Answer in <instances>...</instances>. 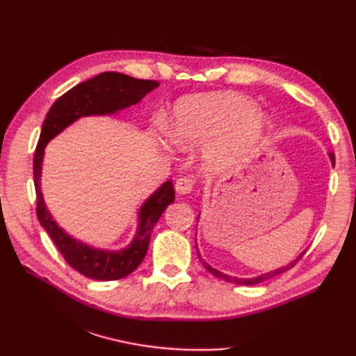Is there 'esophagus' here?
I'll use <instances>...</instances> for the list:
<instances>
[{"mask_svg":"<svg viewBox=\"0 0 356 356\" xmlns=\"http://www.w3.org/2000/svg\"><path fill=\"white\" fill-rule=\"evenodd\" d=\"M176 193L180 195H185V194H190L193 190V180L188 179V177H182V179H177L176 180Z\"/></svg>","mask_w":356,"mask_h":356,"instance_id":"34e87169","label":"esophagus"}]
</instances>
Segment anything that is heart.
Masks as SVG:
<instances>
[{
	"label": "heart",
	"mask_w": 356,
	"mask_h": 356,
	"mask_svg": "<svg viewBox=\"0 0 356 356\" xmlns=\"http://www.w3.org/2000/svg\"><path fill=\"white\" fill-rule=\"evenodd\" d=\"M268 128V118L255 108V102L240 93H211L188 96L177 101L171 111L170 130L159 143L184 151H203L207 170L223 174L243 162Z\"/></svg>",
	"instance_id": "obj_1"
}]
</instances>
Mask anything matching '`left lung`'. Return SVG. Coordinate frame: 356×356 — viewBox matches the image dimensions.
I'll list each match as a JSON object with an SVG mask.
<instances>
[{
  "instance_id": "8db88e82",
  "label": "left lung",
  "mask_w": 356,
  "mask_h": 356,
  "mask_svg": "<svg viewBox=\"0 0 356 356\" xmlns=\"http://www.w3.org/2000/svg\"><path fill=\"white\" fill-rule=\"evenodd\" d=\"M327 154H329V159H330L332 165H334V163H335V156H334V153H330V151H329ZM197 220H199V216H197ZM195 248H197V246H195ZM305 252H306V251H303L301 254H298L297 259L292 260V261H289L287 264H284V266H282V268H277V269H274V270L264 272V274H260V275H257V277H251V278H238V277H231V275H228V274H223V272L214 269L213 266H209V264H208L205 260L202 259V255H200L199 249H197V255H199V259H200V261H202V264H203V268H205L208 272H211V274L216 275L217 278H222V280H225V282L236 283V284H241V286H252V284H259V283H261V282H266V280H269V278H272V277H275V275H278V274H283V272H286L287 269L293 268L295 264L298 263V260L301 259V257L305 255Z\"/></svg>"
}]
</instances>
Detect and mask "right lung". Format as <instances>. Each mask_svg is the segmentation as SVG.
Masks as SVG:
<instances>
[{
	"instance_id": "add662e5",
	"label": "right lung",
	"mask_w": 356,
	"mask_h": 356,
	"mask_svg": "<svg viewBox=\"0 0 356 356\" xmlns=\"http://www.w3.org/2000/svg\"><path fill=\"white\" fill-rule=\"evenodd\" d=\"M159 87L156 81L136 79L118 72H104L74 86L51 105L44 119L40 140L33 157V182L36 190V216L42 228L55 241L65 261L87 278L111 282L127 275L145 259L151 231L163 211L174 202L172 180H166L142 203L138 213V229L133 240L122 249L93 248L67 234L47 209L41 191L44 151L47 143L67 127L87 116H111L140 102Z\"/></svg>"
}]
</instances>
